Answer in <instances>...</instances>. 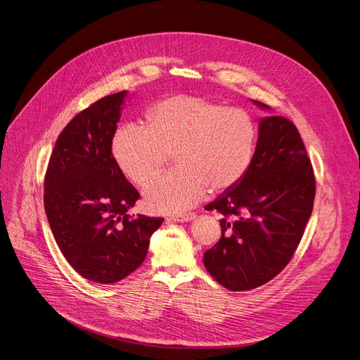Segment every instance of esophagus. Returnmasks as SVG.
Listing matches in <instances>:
<instances>
[{
	"instance_id": "34e87169",
	"label": "esophagus",
	"mask_w": 360,
	"mask_h": 360,
	"mask_svg": "<svg viewBox=\"0 0 360 360\" xmlns=\"http://www.w3.org/2000/svg\"><path fill=\"white\" fill-rule=\"evenodd\" d=\"M195 218V214L192 212H188V214H178V215H172L171 219L175 221V222H188L191 219Z\"/></svg>"
}]
</instances>
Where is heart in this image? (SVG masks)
Instances as JSON below:
<instances>
[{
  "mask_svg": "<svg viewBox=\"0 0 360 360\" xmlns=\"http://www.w3.org/2000/svg\"><path fill=\"white\" fill-rule=\"evenodd\" d=\"M258 143V124L241 108L201 96L176 94L155 103L145 127H119L110 142L119 171L146 185L174 155L175 172L150 182L143 195L155 212L181 214L212 193L236 188L248 174Z\"/></svg>",
  "mask_w": 360,
  "mask_h": 360,
  "instance_id": "heart-1",
  "label": "heart"
}]
</instances>
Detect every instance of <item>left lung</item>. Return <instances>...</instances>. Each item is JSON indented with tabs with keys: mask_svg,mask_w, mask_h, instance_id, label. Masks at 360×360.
Wrapping results in <instances>:
<instances>
[{
	"mask_svg": "<svg viewBox=\"0 0 360 360\" xmlns=\"http://www.w3.org/2000/svg\"><path fill=\"white\" fill-rule=\"evenodd\" d=\"M314 195L313 167L296 124L283 116L261 119L248 174L205 207L222 215L221 238L204 254L208 273L231 291L273 280L302 241Z\"/></svg>",
	"mask_w": 360,
	"mask_h": 360,
	"instance_id": "obj_1",
	"label": "left lung"
}]
</instances>
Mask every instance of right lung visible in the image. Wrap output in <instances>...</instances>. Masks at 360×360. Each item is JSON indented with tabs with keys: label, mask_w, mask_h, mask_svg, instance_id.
Segmentation results:
<instances>
[{
	"label": "right lung",
	"mask_w": 360,
	"mask_h": 360,
	"mask_svg": "<svg viewBox=\"0 0 360 360\" xmlns=\"http://www.w3.org/2000/svg\"><path fill=\"white\" fill-rule=\"evenodd\" d=\"M124 96H105L68 123L44 176L46 215L60 251L80 276L102 284L120 281L143 263L163 222L127 214L141 195L110 152Z\"/></svg>",
	"instance_id": "right-lung-1"
}]
</instances>
